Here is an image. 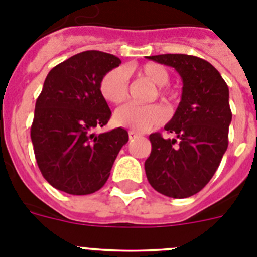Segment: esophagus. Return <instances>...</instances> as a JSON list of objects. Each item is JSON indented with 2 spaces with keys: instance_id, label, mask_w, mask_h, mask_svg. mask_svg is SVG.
Segmentation results:
<instances>
[{
  "instance_id": "1",
  "label": "esophagus",
  "mask_w": 257,
  "mask_h": 257,
  "mask_svg": "<svg viewBox=\"0 0 257 257\" xmlns=\"http://www.w3.org/2000/svg\"><path fill=\"white\" fill-rule=\"evenodd\" d=\"M140 136V134H138V133H135V131H128V138H130V140H133V139H136V138H139Z\"/></svg>"
}]
</instances>
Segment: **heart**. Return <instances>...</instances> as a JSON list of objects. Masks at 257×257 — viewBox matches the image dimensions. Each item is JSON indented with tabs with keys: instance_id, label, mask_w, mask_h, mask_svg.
Returning <instances> with one entry per match:
<instances>
[{
	"instance_id": "obj_1",
	"label": "heart",
	"mask_w": 257,
	"mask_h": 257,
	"mask_svg": "<svg viewBox=\"0 0 257 257\" xmlns=\"http://www.w3.org/2000/svg\"><path fill=\"white\" fill-rule=\"evenodd\" d=\"M140 76L149 79L153 85L158 86V95L163 99L169 97V92L163 90L167 85L170 76L165 67L156 63H148L139 68ZM99 91L106 101L112 104H121L126 100L128 94V78L126 70L122 67H115L108 70L100 79ZM166 119V110L158 104L149 105H138V104H126L117 109L114 114V122L118 126L127 127L138 133L149 131L154 127L160 126Z\"/></svg>"
}]
</instances>
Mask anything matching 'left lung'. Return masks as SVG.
Instances as JSON below:
<instances>
[{"label":"left lung","mask_w":257,"mask_h":257,"mask_svg":"<svg viewBox=\"0 0 257 257\" xmlns=\"http://www.w3.org/2000/svg\"><path fill=\"white\" fill-rule=\"evenodd\" d=\"M175 68L183 94L171 121L165 126L174 139L149 135L152 152L145 161L149 184L163 196L188 198L207 185L228 148L231 110L229 88L208 61L185 54L148 56Z\"/></svg>","instance_id":"1"}]
</instances>
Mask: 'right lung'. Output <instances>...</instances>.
<instances>
[{
    "label": "right lung",
    "mask_w": 257,
    "mask_h": 257,
    "mask_svg": "<svg viewBox=\"0 0 257 257\" xmlns=\"http://www.w3.org/2000/svg\"><path fill=\"white\" fill-rule=\"evenodd\" d=\"M119 64L112 54L88 50L52 68L45 79L31 139L41 174L61 192L85 196L100 189L128 142V133L121 127L94 133L112 115L99 83Z\"/></svg>",
    "instance_id": "add662e5"
}]
</instances>
